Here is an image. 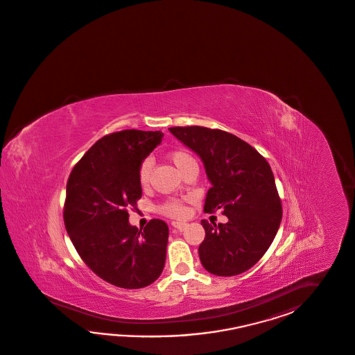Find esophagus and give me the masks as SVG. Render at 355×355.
Masks as SVG:
<instances>
[{
  "mask_svg": "<svg viewBox=\"0 0 355 355\" xmlns=\"http://www.w3.org/2000/svg\"><path fill=\"white\" fill-rule=\"evenodd\" d=\"M172 225H173V228H175V230L183 231V230L187 227V223H184V222H173Z\"/></svg>",
  "mask_w": 355,
  "mask_h": 355,
  "instance_id": "obj_1",
  "label": "esophagus"
}]
</instances>
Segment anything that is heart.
Segmentation results:
<instances>
[{
    "instance_id": "heart-1",
    "label": "heart",
    "mask_w": 355,
    "mask_h": 355,
    "mask_svg": "<svg viewBox=\"0 0 355 355\" xmlns=\"http://www.w3.org/2000/svg\"><path fill=\"white\" fill-rule=\"evenodd\" d=\"M169 160L173 163L177 169L182 172L187 165L195 163L193 157L184 150H173L168 154ZM151 160L145 159L139 168V182L142 187L147 186V183L150 181V174H151ZM160 213L166 216H173V218H183L187 214V209L182 204L180 200H168L160 207Z\"/></svg>"
}]
</instances>
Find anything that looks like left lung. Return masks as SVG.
Here are the masks:
<instances>
[{"label":"left lung","instance_id":"left-lung-1","mask_svg":"<svg viewBox=\"0 0 355 355\" xmlns=\"http://www.w3.org/2000/svg\"><path fill=\"white\" fill-rule=\"evenodd\" d=\"M174 137L202 160L211 187L205 213L218 209L227 223L202 219L205 239L201 264L216 276H236L250 269L268 250L282 219V205L268 162L248 142L225 130L172 127Z\"/></svg>","mask_w":355,"mask_h":355}]
</instances>
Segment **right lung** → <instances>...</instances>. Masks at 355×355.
<instances>
[{"instance_id":"add662e5","label":"right lung","mask_w":355,"mask_h":355,"mask_svg":"<svg viewBox=\"0 0 355 355\" xmlns=\"http://www.w3.org/2000/svg\"><path fill=\"white\" fill-rule=\"evenodd\" d=\"M162 139L160 130L106 135L74 165L67 183L64 223L70 240L88 268L121 288L151 285L164 268V220L151 219L144 230L128 222V209L142 196L139 164Z\"/></svg>"}]
</instances>
